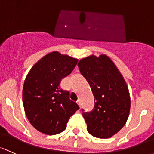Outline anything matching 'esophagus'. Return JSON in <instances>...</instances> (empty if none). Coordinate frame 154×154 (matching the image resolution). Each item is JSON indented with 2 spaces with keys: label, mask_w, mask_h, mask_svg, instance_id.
I'll list each match as a JSON object with an SVG mask.
<instances>
[{
  "label": "esophagus",
  "mask_w": 154,
  "mask_h": 154,
  "mask_svg": "<svg viewBox=\"0 0 154 154\" xmlns=\"http://www.w3.org/2000/svg\"><path fill=\"white\" fill-rule=\"evenodd\" d=\"M77 104H78V106H80V107L81 106V103H80V100H77Z\"/></svg>",
  "instance_id": "esophagus-1"
}]
</instances>
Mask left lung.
Wrapping results in <instances>:
<instances>
[{
    "instance_id": "1",
    "label": "left lung",
    "mask_w": 154,
    "mask_h": 154,
    "mask_svg": "<svg viewBox=\"0 0 154 154\" xmlns=\"http://www.w3.org/2000/svg\"><path fill=\"white\" fill-rule=\"evenodd\" d=\"M77 66L94 98L93 111L82 113L87 131L97 138H110L123 128L128 118L131 98L127 84L106 54L82 58Z\"/></svg>"
}]
</instances>
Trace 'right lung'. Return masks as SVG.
<instances>
[{"label": "right lung", "instance_id": "obj_1", "mask_svg": "<svg viewBox=\"0 0 154 154\" xmlns=\"http://www.w3.org/2000/svg\"><path fill=\"white\" fill-rule=\"evenodd\" d=\"M77 61L53 51L38 60L27 74L23 88L24 110L30 123L40 132L55 135L63 131L70 116L80 108L60 85Z\"/></svg>", "mask_w": 154, "mask_h": 154}]
</instances>
